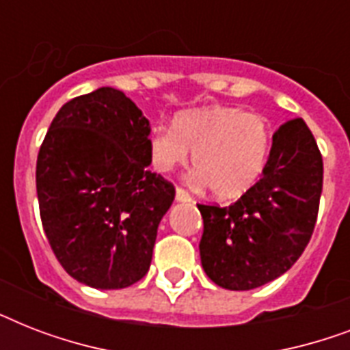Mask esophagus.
I'll return each instance as SVG.
<instances>
[{
    "mask_svg": "<svg viewBox=\"0 0 350 350\" xmlns=\"http://www.w3.org/2000/svg\"><path fill=\"white\" fill-rule=\"evenodd\" d=\"M176 202H181V203L192 202V196L187 191H183V189H176Z\"/></svg>",
    "mask_w": 350,
    "mask_h": 350,
    "instance_id": "obj_1",
    "label": "esophagus"
}]
</instances>
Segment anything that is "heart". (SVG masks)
<instances>
[{
  "label": "heart",
  "instance_id": "b5f03b06",
  "mask_svg": "<svg viewBox=\"0 0 350 350\" xmlns=\"http://www.w3.org/2000/svg\"><path fill=\"white\" fill-rule=\"evenodd\" d=\"M272 145L269 121L238 107L208 105L180 112L170 129L156 126L147 139L148 158L158 172H169L189 159L192 181L211 187L219 200L243 196L265 172Z\"/></svg>",
  "mask_w": 350,
  "mask_h": 350
}]
</instances>
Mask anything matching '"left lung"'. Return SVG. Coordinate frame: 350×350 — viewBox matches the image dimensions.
<instances>
[{
    "instance_id": "8db88e82",
    "label": "left lung",
    "mask_w": 350,
    "mask_h": 350,
    "mask_svg": "<svg viewBox=\"0 0 350 350\" xmlns=\"http://www.w3.org/2000/svg\"><path fill=\"white\" fill-rule=\"evenodd\" d=\"M323 161L301 118L272 136L265 172L230 207L198 205L203 271L229 291H250L282 276L296 263L316 225Z\"/></svg>"
}]
</instances>
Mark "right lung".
<instances>
[{"instance_id": "1", "label": "right lung", "mask_w": 350, "mask_h": 350, "mask_svg": "<svg viewBox=\"0 0 350 350\" xmlns=\"http://www.w3.org/2000/svg\"><path fill=\"white\" fill-rule=\"evenodd\" d=\"M148 120L112 87L59 109L41 143L36 189L43 230L65 271L114 291L147 274L174 187L148 170Z\"/></svg>"}]
</instances>
